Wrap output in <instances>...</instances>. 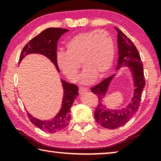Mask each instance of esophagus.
Listing matches in <instances>:
<instances>
[{
    "mask_svg": "<svg viewBox=\"0 0 161 161\" xmlns=\"http://www.w3.org/2000/svg\"><path fill=\"white\" fill-rule=\"evenodd\" d=\"M87 92H88V90H87V89L85 88H80V89H79V94H80V95L85 94Z\"/></svg>",
    "mask_w": 161,
    "mask_h": 161,
    "instance_id": "obj_1",
    "label": "esophagus"
}]
</instances>
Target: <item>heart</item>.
I'll return each mask as SVG.
<instances>
[{
	"label": "heart",
	"mask_w": 161,
	"mask_h": 161,
	"mask_svg": "<svg viewBox=\"0 0 161 161\" xmlns=\"http://www.w3.org/2000/svg\"><path fill=\"white\" fill-rule=\"evenodd\" d=\"M114 45L108 32L103 30L80 32L66 44V52L59 53L57 63L61 72L71 81L79 78L80 63L84 68L81 75L83 84H90L103 77L112 66Z\"/></svg>",
	"instance_id": "1"
}]
</instances>
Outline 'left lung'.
Instances as JSON below:
<instances>
[{
	"label": "left lung",
	"mask_w": 161,
	"mask_h": 161,
	"mask_svg": "<svg viewBox=\"0 0 161 161\" xmlns=\"http://www.w3.org/2000/svg\"><path fill=\"white\" fill-rule=\"evenodd\" d=\"M114 28L117 31L118 37L117 44L119 58L116 69L119 70L122 67L129 68L134 89L130 102L126 107L121 109H111L107 108L103 103L111 81L115 77L117 72L106 78L102 82L91 89V91L97 95L99 101L94 111L95 120L101 126L108 129H117L123 126L132 118L139 107L142 92L146 85L142 61L137 48L123 32L115 27Z\"/></svg>",
	"instance_id": "left-lung-1"
}]
</instances>
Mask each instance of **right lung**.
Returning <instances> with one entry per match:
<instances>
[{"mask_svg":"<svg viewBox=\"0 0 161 161\" xmlns=\"http://www.w3.org/2000/svg\"><path fill=\"white\" fill-rule=\"evenodd\" d=\"M68 31L69 30L59 28L45 29L25 45L20 54L19 63L29 54H40L50 59L59 72L57 63V46L60 37ZM61 82L64 92L62 107L54 118L50 120H41L35 118L29 112L27 113L30 121L35 126L48 133H56L67 126L70 120V108L76 97L79 95V88L77 85L68 83L62 79H61Z\"/></svg>","mask_w":161,"mask_h":161,"instance_id":"add662e5","label":"right lung"}]
</instances>
